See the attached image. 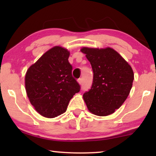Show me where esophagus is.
<instances>
[{"instance_id": "obj_1", "label": "esophagus", "mask_w": 156, "mask_h": 156, "mask_svg": "<svg viewBox=\"0 0 156 156\" xmlns=\"http://www.w3.org/2000/svg\"><path fill=\"white\" fill-rule=\"evenodd\" d=\"M77 82H78V83L80 84H82V78H80V79H79V80H77Z\"/></svg>"}]
</instances>
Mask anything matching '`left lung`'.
<instances>
[{"label":"left lung","instance_id":"8db88e82","mask_svg":"<svg viewBox=\"0 0 156 156\" xmlns=\"http://www.w3.org/2000/svg\"><path fill=\"white\" fill-rule=\"evenodd\" d=\"M92 67L91 89L83 94L89 111L100 116L121 107L131 91L134 74L129 63L114 49L83 48Z\"/></svg>","mask_w":156,"mask_h":156}]
</instances>
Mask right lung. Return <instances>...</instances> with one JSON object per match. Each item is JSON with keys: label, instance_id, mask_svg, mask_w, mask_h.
<instances>
[{"label": "right lung", "instance_id": "right-lung-1", "mask_svg": "<svg viewBox=\"0 0 156 156\" xmlns=\"http://www.w3.org/2000/svg\"><path fill=\"white\" fill-rule=\"evenodd\" d=\"M69 56L67 49L55 46L47 51L26 72L27 97L42 116L55 118L65 113L70 99L80 91V85L72 76Z\"/></svg>", "mask_w": 156, "mask_h": 156}]
</instances>
